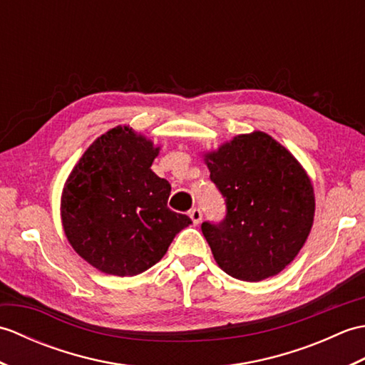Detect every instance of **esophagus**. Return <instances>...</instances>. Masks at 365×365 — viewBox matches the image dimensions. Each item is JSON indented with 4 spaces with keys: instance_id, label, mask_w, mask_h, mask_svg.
<instances>
[{
    "instance_id": "34e87169",
    "label": "esophagus",
    "mask_w": 365,
    "mask_h": 365,
    "mask_svg": "<svg viewBox=\"0 0 365 365\" xmlns=\"http://www.w3.org/2000/svg\"><path fill=\"white\" fill-rule=\"evenodd\" d=\"M190 218H191L192 224L197 226V224H200V221H202V212H200L199 208H192V210L190 212Z\"/></svg>"
}]
</instances>
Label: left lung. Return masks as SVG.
Wrapping results in <instances>:
<instances>
[{"label": "left lung", "mask_w": 365, "mask_h": 365, "mask_svg": "<svg viewBox=\"0 0 365 365\" xmlns=\"http://www.w3.org/2000/svg\"><path fill=\"white\" fill-rule=\"evenodd\" d=\"M226 218L202 222L220 268L240 281L274 276L297 257L314 222L311 178L297 158L263 131L238 135L205 153Z\"/></svg>", "instance_id": "1"}]
</instances>
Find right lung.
Instances as JSON below:
<instances>
[{"label":"right lung","instance_id":"add662e5","mask_svg":"<svg viewBox=\"0 0 365 365\" xmlns=\"http://www.w3.org/2000/svg\"><path fill=\"white\" fill-rule=\"evenodd\" d=\"M158 152L150 139L119 125L89 145L67 178L61 197L66 237L106 274L149 269L191 224L168 207L170 185L150 169Z\"/></svg>","mask_w":365,"mask_h":365}]
</instances>
